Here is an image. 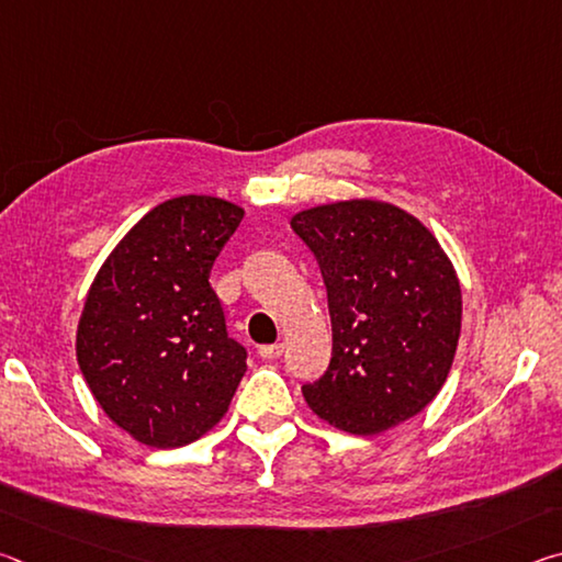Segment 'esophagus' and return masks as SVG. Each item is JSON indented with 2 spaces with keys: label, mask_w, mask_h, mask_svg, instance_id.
<instances>
[{
  "label": "esophagus",
  "mask_w": 562,
  "mask_h": 562,
  "mask_svg": "<svg viewBox=\"0 0 562 562\" xmlns=\"http://www.w3.org/2000/svg\"><path fill=\"white\" fill-rule=\"evenodd\" d=\"M282 351H284V345H282V341H274V345H265V347H260V349H258V355H260L262 359H278V357H282Z\"/></svg>",
  "instance_id": "esophagus-1"
}]
</instances>
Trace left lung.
Listing matches in <instances>:
<instances>
[{"mask_svg": "<svg viewBox=\"0 0 562 562\" xmlns=\"http://www.w3.org/2000/svg\"><path fill=\"white\" fill-rule=\"evenodd\" d=\"M290 225L319 262L331 319L329 367L304 402L355 436L424 412L461 335V284L434 233L374 198L307 207Z\"/></svg>", "mask_w": 562, "mask_h": 562, "instance_id": "left-lung-1", "label": "left lung"}]
</instances>
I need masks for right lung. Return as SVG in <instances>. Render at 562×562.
Masks as SVG:
<instances>
[{
  "label": "right lung",
  "instance_id": "obj_1",
  "mask_svg": "<svg viewBox=\"0 0 562 562\" xmlns=\"http://www.w3.org/2000/svg\"><path fill=\"white\" fill-rule=\"evenodd\" d=\"M243 215L215 195L170 198L121 237L83 300L81 374L111 422L150 449L193 443L221 424L247 369L211 288Z\"/></svg>",
  "mask_w": 562,
  "mask_h": 562
}]
</instances>
